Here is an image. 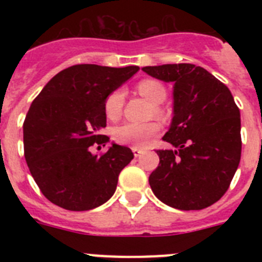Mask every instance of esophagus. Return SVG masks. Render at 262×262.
Wrapping results in <instances>:
<instances>
[{
	"mask_svg": "<svg viewBox=\"0 0 262 262\" xmlns=\"http://www.w3.org/2000/svg\"><path fill=\"white\" fill-rule=\"evenodd\" d=\"M133 152H134V156H135V157H139L140 155L143 154L142 149H139V148H133Z\"/></svg>",
	"mask_w": 262,
	"mask_h": 262,
	"instance_id": "esophagus-1",
	"label": "esophagus"
}]
</instances>
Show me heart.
Listing matches in <instances>:
<instances>
[{
  "instance_id": "b5f03b06",
  "label": "heart",
  "mask_w": 262,
  "mask_h": 262,
  "mask_svg": "<svg viewBox=\"0 0 262 262\" xmlns=\"http://www.w3.org/2000/svg\"><path fill=\"white\" fill-rule=\"evenodd\" d=\"M138 93L154 105H159L165 99L166 90L156 80H143L136 86ZM124 94L122 90H115L107 96L105 101V114L107 119L117 120L122 114ZM155 113L161 115V110L155 107ZM160 127L156 122L148 123H124L114 129V139L118 143L131 145L134 148H144L159 134Z\"/></svg>"
}]
</instances>
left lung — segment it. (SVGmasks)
<instances>
[{
    "label": "left lung",
    "mask_w": 262,
    "mask_h": 262,
    "mask_svg": "<svg viewBox=\"0 0 262 262\" xmlns=\"http://www.w3.org/2000/svg\"><path fill=\"white\" fill-rule=\"evenodd\" d=\"M173 82V119L149 176L155 195L178 210H202L221 200L242 156L240 110L230 89L202 67L164 64L142 68Z\"/></svg>",
    "instance_id": "obj_1"
}]
</instances>
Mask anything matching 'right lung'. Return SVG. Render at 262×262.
Listing matches in <instances>:
<instances>
[{"mask_svg": "<svg viewBox=\"0 0 262 262\" xmlns=\"http://www.w3.org/2000/svg\"><path fill=\"white\" fill-rule=\"evenodd\" d=\"M139 67L78 64L59 72L32 101L23 123L25 159L43 195L71 211L96 209L115 193L120 170L134 159L129 148L105 145V101Z\"/></svg>", "mask_w": 262, "mask_h": 262, "instance_id": "right-lung-1", "label": "right lung"}]
</instances>
